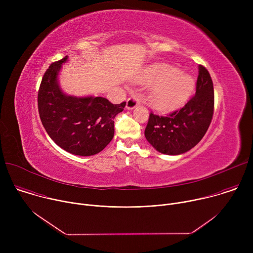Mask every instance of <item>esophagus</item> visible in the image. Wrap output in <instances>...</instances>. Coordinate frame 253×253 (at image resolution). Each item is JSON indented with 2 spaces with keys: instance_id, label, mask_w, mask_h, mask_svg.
<instances>
[{
  "instance_id": "esophagus-1",
  "label": "esophagus",
  "mask_w": 253,
  "mask_h": 253,
  "mask_svg": "<svg viewBox=\"0 0 253 253\" xmlns=\"http://www.w3.org/2000/svg\"><path fill=\"white\" fill-rule=\"evenodd\" d=\"M139 98L137 96H132L130 98H128L127 100V103H126V108L128 110H131V109H134V108L139 104Z\"/></svg>"
}]
</instances>
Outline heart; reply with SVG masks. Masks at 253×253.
<instances>
[{"label": "heart", "mask_w": 253, "mask_h": 253, "mask_svg": "<svg viewBox=\"0 0 253 253\" xmlns=\"http://www.w3.org/2000/svg\"><path fill=\"white\" fill-rule=\"evenodd\" d=\"M144 84H155L149 94L150 104L161 111L181 107L194 90L193 79L167 64H155L147 68L140 78Z\"/></svg>", "instance_id": "b5f03b06"}]
</instances>
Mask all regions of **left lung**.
<instances>
[{"label": "left lung", "mask_w": 253, "mask_h": 253, "mask_svg": "<svg viewBox=\"0 0 253 253\" xmlns=\"http://www.w3.org/2000/svg\"><path fill=\"white\" fill-rule=\"evenodd\" d=\"M214 111L213 83L207 69L200 65L195 95L180 110L167 116L150 113L145 137L160 153L179 155L192 149L203 138Z\"/></svg>", "instance_id": "1"}]
</instances>
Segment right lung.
I'll use <instances>...</instances> for the list:
<instances>
[{"label":"right lung","instance_id":"obj_1","mask_svg":"<svg viewBox=\"0 0 253 253\" xmlns=\"http://www.w3.org/2000/svg\"><path fill=\"white\" fill-rule=\"evenodd\" d=\"M68 56L54 62L43 76L38 92V109L51 139L67 152L91 156L102 151L114 137V118L126 102L112 104L103 97L64 94L58 74Z\"/></svg>","mask_w":253,"mask_h":253}]
</instances>
